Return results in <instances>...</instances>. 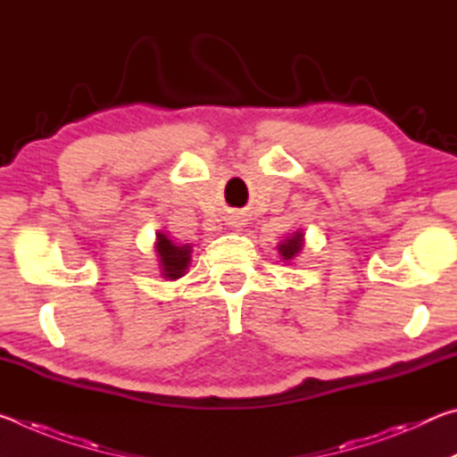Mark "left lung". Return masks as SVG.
<instances>
[{
	"label": "left lung",
	"instance_id": "left-lung-1",
	"mask_svg": "<svg viewBox=\"0 0 457 457\" xmlns=\"http://www.w3.org/2000/svg\"><path fill=\"white\" fill-rule=\"evenodd\" d=\"M303 247H304V231L296 229V231H292L290 236H286V239H282L280 244H278V253H280L284 262H292L298 256Z\"/></svg>",
	"mask_w": 457,
	"mask_h": 457
}]
</instances>
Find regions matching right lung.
<instances>
[{
  "instance_id": "right-lung-1",
  "label": "right lung",
  "mask_w": 457,
  "mask_h": 457,
  "mask_svg": "<svg viewBox=\"0 0 457 457\" xmlns=\"http://www.w3.org/2000/svg\"><path fill=\"white\" fill-rule=\"evenodd\" d=\"M191 252L193 245L189 244H175L171 237L163 231H157V239H154V253H157L159 272L165 280H177V278L185 276L191 264Z\"/></svg>"
}]
</instances>
